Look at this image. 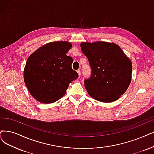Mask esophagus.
Here are the masks:
<instances>
[{"label":"esophagus","instance_id":"esophagus-1","mask_svg":"<svg viewBox=\"0 0 154 154\" xmlns=\"http://www.w3.org/2000/svg\"><path fill=\"white\" fill-rule=\"evenodd\" d=\"M77 72H78V74L79 77H80V76H81V71H80V70H78V71H77Z\"/></svg>","mask_w":154,"mask_h":154}]
</instances>
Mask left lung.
<instances>
[{
    "instance_id": "left-lung-1",
    "label": "left lung",
    "mask_w": 154,
    "mask_h": 154,
    "mask_svg": "<svg viewBox=\"0 0 154 154\" xmlns=\"http://www.w3.org/2000/svg\"><path fill=\"white\" fill-rule=\"evenodd\" d=\"M80 46L91 69V76L84 81L90 96L102 102L118 100L131 83L130 59L114 43L82 42Z\"/></svg>"
}]
</instances>
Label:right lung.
<instances>
[{
  "label": "right lung",
  "instance_id": "obj_1",
  "mask_svg": "<svg viewBox=\"0 0 154 154\" xmlns=\"http://www.w3.org/2000/svg\"><path fill=\"white\" fill-rule=\"evenodd\" d=\"M71 47L68 42H50L28 58L24 81L30 94L38 102L50 103L59 100L69 84L78 78L72 69V57L66 55Z\"/></svg>",
  "mask_w": 154,
  "mask_h": 154
}]
</instances>
